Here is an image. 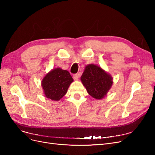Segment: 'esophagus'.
Wrapping results in <instances>:
<instances>
[{
    "instance_id": "esophagus-1",
    "label": "esophagus",
    "mask_w": 155,
    "mask_h": 155,
    "mask_svg": "<svg viewBox=\"0 0 155 155\" xmlns=\"http://www.w3.org/2000/svg\"><path fill=\"white\" fill-rule=\"evenodd\" d=\"M73 78H74V80H76V81L78 80V78H79V76H78V74H74V76H73Z\"/></svg>"
}]
</instances>
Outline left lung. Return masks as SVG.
<instances>
[{
	"label": "left lung",
	"instance_id": "1",
	"mask_svg": "<svg viewBox=\"0 0 155 155\" xmlns=\"http://www.w3.org/2000/svg\"><path fill=\"white\" fill-rule=\"evenodd\" d=\"M81 80L89 95L97 100L104 97L112 85V78L110 75L92 64L85 67Z\"/></svg>",
	"mask_w": 155,
	"mask_h": 155
}]
</instances>
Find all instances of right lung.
<instances>
[{
    "label": "right lung",
    "instance_id": "obj_1",
    "mask_svg": "<svg viewBox=\"0 0 155 155\" xmlns=\"http://www.w3.org/2000/svg\"><path fill=\"white\" fill-rule=\"evenodd\" d=\"M73 79L67 70L54 69L46 75L42 81L45 94L51 100L58 101L66 94Z\"/></svg>",
    "mask_w": 155,
    "mask_h": 155
}]
</instances>
